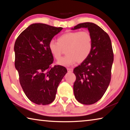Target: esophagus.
<instances>
[{
  "instance_id": "1",
  "label": "esophagus",
  "mask_w": 130,
  "mask_h": 130,
  "mask_svg": "<svg viewBox=\"0 0 130 130\" xmlns=\"http://www.w3.org/2000/svg\"><path fill=\"white\" fill-rule=\"evenodd\" d=\"M67 70L68 72H73V69H72V68H67Z\"/></svg>"
}]
</instances>
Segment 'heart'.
Returning a JSON list of instances; mask_svg holds the SVG:
<instances>
[{"mask_svg":"<svg viewBox=\"0 0 130 130\" xmlns=\"http://www.w3.org/2000/svg\"><path fill=\"white\" fill-rule=\"evenodd\" d=\"M93 47V38L88 31H68L59 36L57 42L52 40L48 49L54 58L58 60L65 49L67 55L58 61L60 65L70 66L76 61L83 62L88 58Z\"/></svg>","mask_w":130,"mask_h":130,"instance_id":"b5f03b06","label":"heart"}]
</instances>
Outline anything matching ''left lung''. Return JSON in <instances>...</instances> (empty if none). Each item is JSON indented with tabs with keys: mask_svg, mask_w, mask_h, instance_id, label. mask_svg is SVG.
<instances>
[{
	"mask_svg": "<svg viewBox=\"0 0 130 130\" xmlns=\"http://www.w3.org/2000/svg\"><path fill=\"white\" fill-rule=\"evenodd\" d=\"M87 28L93 38V47L86 60L75 68L76 80L73 85L76 99L83 104L98 102L108 87L111 77L113 53L108 35L96 24H78L72 30Z\"/></svg>",
	"mask_w": 130,
	"mask_h": 130,
	"instance_id": "1",
	"label": "left lung"
}]
</instances>
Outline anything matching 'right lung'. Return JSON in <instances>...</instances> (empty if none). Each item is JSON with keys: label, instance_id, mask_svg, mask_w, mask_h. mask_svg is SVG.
Segmentation results:
<instances>
[{"label": "right lung", "instance_id": "obj_1", "mask_svg": "<svg viewBox=\"0 0 130 130\" xmlns=\"http://www.w3.org/2000/svg\"><path fill=\"white\" fill-rule=\"evenodd\" d=\"M62 27L46 24L30 25L18 37L14 45L15 67L26 96L38 105H47L55 99L57 88L67 73L65 67H51L53 57L48 44Z\"/></svg>", "mask_w": 130, "mask_h": 130}]
</instances>
